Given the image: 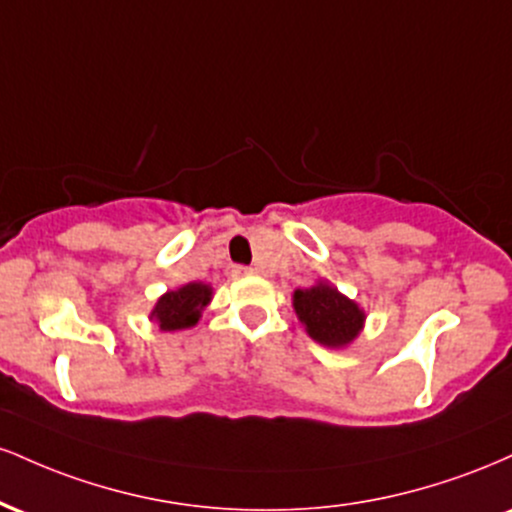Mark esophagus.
I'll list each match as a JSON object with an SVG mask.
<instances>
[{"instance_id": "esophagus-1", "label": "esophagus", "mask_w": 512, "mask_h": 512, "mask_svg": "<svg viewBox=\"0 0 512 512\" xmlns=\"http://www.w3.org/2000/svg\"><path fill=\"white\" fill-rule=\"evenodd\" d=\"M248 274H252V267H243V264L231 267V276H248Z\"/></svg>"}]
</instances>
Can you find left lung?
Segmentation results:
<instances>
[{
    "label": "left lung",
    "instance_id": "1",
    "mask_svg": "<svg viewBox=\"0 0 512 512\" xmlns=\"http://www.w3.org/2000/svg\"><path fill=\"white\" fill-rule=\"evenodd\" d=\"M293 308L315 342L325 346H344L361 332L363 310L327 284L293 293Z\"/></svg>",
    "mask_w": 512,
    "mask_h": 512
}]
</instances>
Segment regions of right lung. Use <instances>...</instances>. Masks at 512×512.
Segmentation results:
<instances>
[{"label": "right lung", "mask_w": 512, "mask_h": 512, "mask_svg": "<svg viewBox=\"0 0 512 512\" xmlns=\"http://www.w3.org/2000/svg\"><path fill=\"white\" fill-rule=\"evenodd\" d=\"M211 301V289L207 284H187L178 291H168L166 296L158 298L154 313L158 327L166 332L185 330V327L197 325L199 315Z\"/></svg>", "instance_id": "right-lung-1"}]
</instances>
